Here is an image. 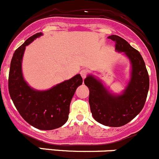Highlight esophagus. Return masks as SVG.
I'll use <instances>...</instances> for the list:
<instances>
[{
    "label": "esophagus",
    "mask_w": 159,
    "mask_h": 159,
    "mask_svg": "<svg viewBox=\"0 0 159 159\" xmlns=\"http://www.w3.org/2000/svg\"><path fill=\"white\" fill-rule=\"evenodd\" d=\"M87 74H88V72L86 70H82L81 71H80V75H81L82 78H83V80L86 77Z\"/></svg>",
    "instance_id": "esophagus-1"
}]
</instances>
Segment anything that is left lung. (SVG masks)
I'll return each instance as SVG.
<instances>
[{
  "label": "left lung",
  "instance_id": "obj_1",
  "mask_svg": "<svg viewBox=\"0 0 159 159\" xmlns=\"http://www.w3.org/2000/svg\"><path fill=\"white\" fill-rule=\"evenodd\" d=\"M115 48L124 52L132 65L131 78L121 95L110 93L103 85L91 75L84 80L89 90V103L93 118L109 127H120L133 120L143 109L149 89V76L139 52L124 39L111 35Z\"/></svg>",
  "mask_w": 159,
  "mask_h": 159
}]
</instances>
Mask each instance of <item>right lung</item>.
I'll use <instances>...</instances> for the list:
<instances>
[{"instance_id":"obj_1","label":"right lung","mask_w":159,"mask_h":159,"mask_svg":"<svg viewBox=\"0 0 159 159\" xmlns=\"http://www.w3.org/2000/svg\"><path fill=\"white\" fill-rule=\"evenodd\" d=\"M42 35L37 33L15 50L11 62L8 89L20 115L34 128L53 130L62 126L69 118L70 105L76 89L83 83L80 74L45 91L34 90L25 81L21 62L26 45Z\"/></svg>"}]
</instances>
